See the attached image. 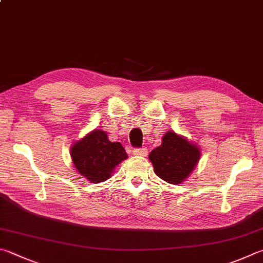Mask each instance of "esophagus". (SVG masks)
Listing matches in <instances>:
<instances>
[{
    "label": "esophagus",
    "instance_id": "obj_1",
    "mask_svg": "<svg viewBox=\"0 0 263 263\" xmlns=\"http://www.w3.org/2000/svg\"><path fill=\"white\" fill-rule=\"evenodd\" d=\"M148 151L147 148H138V149H133V155L136 156H147Z\"/></svg>",
    "mask_w": 263,
    "mask_h": 263
}]
</instances>
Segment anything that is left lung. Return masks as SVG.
Listing matches in <instances>:
<instances>
[{
  "mask_svg": "<svg viewBox=\"0 0 263 263\" xmlns=\"http://www.w3.org/2000/svg\"><path fill=\"white\" fill-rule=\"evenodd\" d=\"M201 151L198 145L174 131H168L162 137L161 146L154 148L149 161L154 173L169 184H181L198 165Z\"/></svg>",
  "mask_w": 263,
  "mask_h": 263,
  "instance_id": "left-lung-1",
  "label": "left lung"
}]
</instances>
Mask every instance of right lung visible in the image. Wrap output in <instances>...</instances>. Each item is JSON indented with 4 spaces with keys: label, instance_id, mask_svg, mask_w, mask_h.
Listing matches in <instances>:
<instances>
[{
    "label": "right lung",
    "instance_id": "right-lung-1",
    "mask_svg": "<svg viewBox=\"0 0 263 263\" xmlns=\"http://www.w3.org/2000/svg\"><path fill=\"white\" fill-rule=\"evenodd\" d=\"M70 155L76 170L94 184L110 178L116 166L127 159L121 142H111L99 128L73 142Z\"/></svg>",
    "mask_w": 263,
    "mask_h": 263
}]
</instances>
